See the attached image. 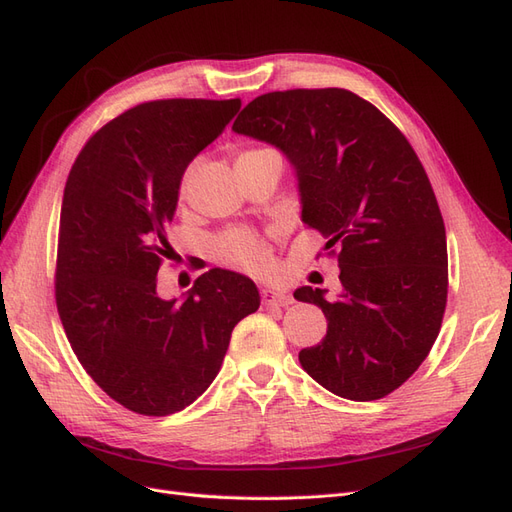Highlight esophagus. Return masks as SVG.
Wrapping results in <instances>:
<instances>
[{
  "label": "esophagus",
  "mask_w": 512,
  "mask_h": 512,
  "mask_svg": "<svg viewBox=\"0 0 512 512\" xmlns=\"http://www.w3.org/2000/svg\"><path fill=\"white\" fill-rule=\"evenodd\" d=\"M260 297H262V305L265 307H286L294 301L292 294H288L284 288H275V286L262 288Z\"/></svg>",
  "instance_id": "1"
}]
</instances>
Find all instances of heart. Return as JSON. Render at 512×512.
Returning <instances> with one entry per match:
<instances>
[{"label": "heart", "instance_id": "obj_1", "mask_svg": "<svg viewBox=\"0 0 512 512\" xmlns=\"http://www.w3.org/2000/svg\"><path fill=\"white\" fill-rule=\"evenodd\" d=\"M267 156H277V151L265 145L245 147L239 153L237 164L267 158ZM185 181H188V175H183L181 179L179 194H183L185 190ZM211 254L215 260L224 262V265L245 269V271H260L265 269L269 262V245L258 235V232L250 228H232L211 239Z\"/></svg>", "mask_w": 512, "mask_h": 512}]
</instances>
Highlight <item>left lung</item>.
<instances>
[{
  "instance_id": "left-lung-1",
  "label": "left lung",
  "mask_w": 512,
  "mask_h": 512,
  "mask_svg": "<svg viewBox=\"0 0 512 512\" xmlns=\"http://www.w3.org/2000/svg\"><path fill=\"white\" fill-rule=\"evenodd\" d=\"M232 130L286 153L303 222L327 239L342 269L337 301L312 286L294 292L327 318L322 342L299 352L303 369L352 401L393 393L436 342L448 294L442 213L408 138L339 87L262 94Z\"/></svg>"
}]
</instances>
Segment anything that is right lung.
Returning a JSON list of instances; mask_svg holds the SVG:
<instances>
[{
  "mask_svg": "<svg viewBox=\"0 0 512 512\" xmlns=\"http://www.w3.org/2000/svg\"><path fill=\"white\" fill-rule=\"evenodd\" d=\"M239 108V98L136 104L91 136L70 168L57 312L87 374L136 414H175L203 395L235 324L260 305L250 277L224 269L196 277L183 301L156 292L185 168Z\"/></svg>",
  "mask_w": 512,
  "mask_h": 512,
  "instance_id": "right-lung-1",
  "label": "right lung"
}]
</instances>
